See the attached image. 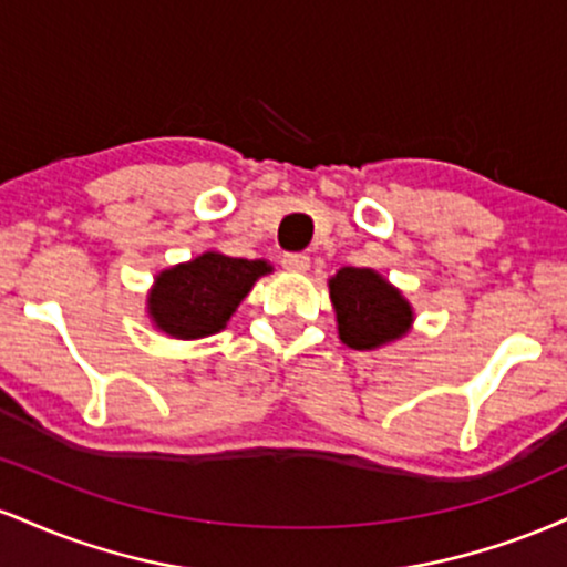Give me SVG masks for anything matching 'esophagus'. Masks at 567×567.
Segmentation results:
<instances>
[{
	"label": "esophagus",
	"instance_id": "34e87169",
	"mask_svg": "<svg viewBox=\"0 0 567 567\" xmlns=\"http://www.w3.org/2000/svg\"><path fill=\"white\" fill-rule=\"evenodd\" d=\"M282 266L288 271H296V275H303V271H309V256L306 252H285Z\"/></svg>",
	"mask_w": 567,
	"mask_h": 567
}]
</instances>
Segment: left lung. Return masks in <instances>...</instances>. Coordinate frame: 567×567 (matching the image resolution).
I'll return each mask as SVG.
<instances>
[{
	"label": "left lung",
	"mask_w": 567,
	"mask_h": 567,
	"mask_svg": "<svg viewBox=\"0 0 567 567\" xmlns=\"http://www.w3.org/2000/svg\"><path fill=\"white\" fill-rule=\"evenodd\" d=\"M328 285L338 338L351 349H379L405 336L413 324L410 303L379 271L343 266Z\"/></svg>",
	"instance_id": "left-lung-1"
}]
</instances>
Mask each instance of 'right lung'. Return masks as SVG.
Segmentation results:
<instances>
[{
    "label": "right lung",
    "instance_id": "obj_1",
    "mask_svg": "<svg viewBox=\"0 0 567 567\" xmlns=\"http://www.w3.org/2000/svg\"><path fill=\"white\" fill-rule=\"evenodd\" d=\"M271 266L207 250L192 261L159 271L148 292V317L173 338H205L231 320L237 306Z\"/></svg>",
    "mask_w": 567,
    "mask_h": 567
}]
</instances>
